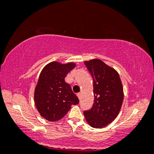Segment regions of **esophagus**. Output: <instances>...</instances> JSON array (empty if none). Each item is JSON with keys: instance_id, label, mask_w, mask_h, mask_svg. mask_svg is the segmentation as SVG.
I'll use <instances>...</instances> for the list:
<instances>
[{"instance_id": "esophagus-1", "label": "esophagus", "mask_w": 154, "mask_h": 154, "mask_svg": "<svg viewBox=\"0 0 154 154\" xmlns=\"http://www.w3.org/2000/svg\"><path fill=\"white\" fill-rule=\"evenodd\" d=\"M77 97H78V98H79V99L80 100V99H81V93H77Z\"/></svg>"}]
</instances>
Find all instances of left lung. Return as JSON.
<instances>
[{"mask_svg":"<svg viewBox=\"0 0 154 154\" xmlns=\"http://www.w3.org/2000/svg\"><path fill=\"white\" fill-rule=\"evenodd\" d=\"M84 64L93 77L95 97L91 109L84 111L85 118L92 127H105L120 111L124 99L122 84L118 72L100 59H92Z\"/></svg>","mask_w":154,"mask_h":154,"instance_id":"obj_1","label":"left lung"}]
</instances>
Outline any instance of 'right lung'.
Here are the masks:
<instances>
[{
  "mask_svg": "<svg viewBox=\"0 0 154 154\" xmlns=\"http://www.w3.org/2000/svg\"><path fill=\"white\" fill-rule=\"evenodd\" d=\"M75 67V64L50 63L41 71L34 91V102L41 116L55 122L63 118L71 105L77 104L79 99L64 78Z\"/></svg>",
  "mask_w": 154,
  "mask_h": 154,
  "instance_id": "right-lung-1",
  "label": "right lung"
}]
</instances>
